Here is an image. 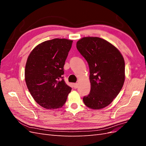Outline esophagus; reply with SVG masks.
<instances>
[{
	"instance_id": "esophagus-1",
	"label": "esophagus",
	"mask_w": 146,
	"mask_h": 146,
	"mask_svg": "<svg viewBox=\"0 0 146 146\" xmlns=\"http://www.w3.org/2000/svg\"><path fill=\"white\" fill-rule=\"evenodd\" d=\"M78 83H74L73 84V87L75 88H78Z\"/></svg>"
}]
</instances>
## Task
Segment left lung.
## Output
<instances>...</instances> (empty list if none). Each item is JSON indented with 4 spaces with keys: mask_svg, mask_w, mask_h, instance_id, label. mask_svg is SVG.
I'll use <instances>...</instances> for the list:
<instances>
[{
    "mask_svg": "<svg viewBox=\"0 0 146 146\" xmlns=\"http://www.w3.org/2000/svg\"><path fill=\"white\" fill-rule=\"evenodd\" d=\"M76 48L87 61L91 90L83 97L85 105L99 110L110 105L125 81V61L115 46L98 37H84Z\"/></svg>",
    "mask_w": 146,
    "mask_h": 146,
    "instance_id": "obj_1",
    "label": "left lung"
}]
</instances>
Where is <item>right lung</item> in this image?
Wrapping results in <instances>:
<instances>
[{
  "label": "right lung",
  "mask_w": 146,
  "mask_h": 146,
  "mask_svg": "<svg viewBox=\"0 0 146 146\" xmlns=\"http://www.w3.org/2000/svg\"><path fill=\"white\" fill-rule=\"evenodd\" d=\"M72 40L55 38L40 43L30 52L25 67V81L40 106L56 109L63 106L71 90L63 79L64 65Z\"/></svg>",
  "instance_id": "add662e5"
}]
</instances>
